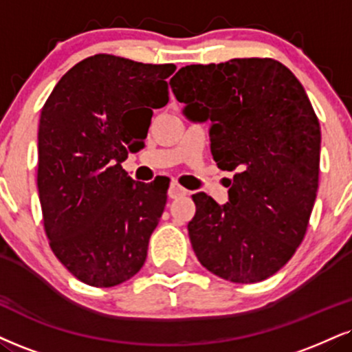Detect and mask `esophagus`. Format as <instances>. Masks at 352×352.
<instances>
[{
  "label": "esophagus",
  "mask_w": 352,
  "mask_h": 352,
  "mask_svg": "<svg viewBox=\"0 0 352 352\" xmlns=\"http://www.w3.org/2000/svg\"><path fill=\"white\" fill-rule=\"evenodd\" d=\"M188 192L185 190L182 185L177 184V182H172L170 185H168V198H179V197H184V195H187Z\"/></svg>",
  "instance_id": "esophagus-1"
}]
</instances>
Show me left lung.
<instances>
[{"label":"left lung","instance_id":"8db88e82","mask_svg":"<svg viewBox=\"0 0 352 352\" xmlns=\"http://www.w3.org/2000/svg\"><path fill=\"white\" fill-rule=\"evenodd\" d=\"M170 88L190 120L211 121L214 162L234 172L226 205L206 193L192 197L193 251L224 280H265L290 261L310 221L321 144L315 109L274 58L182 67Z\"/></svg>","mask_w":352,"mask_h":352}]
</instances>
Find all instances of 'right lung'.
<instances>
[{
  "instance_id": "obj_1",
  "label": "right lung",
  "mask_w": 352,
  "mask_h": 352,
  "mask_svg": "<svg viewBox=\"0 0 352 352\" xmlns=\"http://www.w3.org/2000/svg\"><path fill=\"white\" fill-rule=\"evenodd\" d=\"M175 69L96 54L72 67L42 107V221L55 257L87 285H120L146 261L167 188L133 182L121 162L144 146Z\"/></svg>"
}]
</instances>
